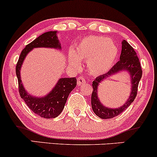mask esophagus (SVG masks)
Masks as SVG:
<instances>
[{
    "label": "esophagus",
    "mask_w": 157,
    "mask_h": 157,
    "mask_svg": "<svg viewBox=\"0 0 157 157\" xmlns=\"http://www.w3.org/2000/svg\"><path fill=\"white\" fill-rule=\"evenodd\" d=\"M84 83H85V80L83 77H79L77 79V84H78V85H81Z\"/></svg>",
    "instance_id": "obj_1"
}]
</instances>
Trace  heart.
Wrapping results in <instances>:
<instances>
[{
    "label": "heart",
    "instance_id": "b5f03b06",
    "mask_svg": "<svg viewBox=\"0 0 157 157\" xmlns=\"http://www.w3.org/2000/svg\"><path fill=\"white\" fill-rule=\"evenodd\" d=\"M118 48L112 40L99 36H89L75 45L69 55V62L78 68L80 61L87 62L90 75L97 76L106 72L115 61Z\"/></svg>",
    "mask_w": 157,
    "mask_h": 157
}]
</instances>
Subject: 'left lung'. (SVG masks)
Masks as SVG:
<instances>
[{
	"instance_id": "8db88e82",
	"label": "left lung",
	"mask_w": 157,
	"mask_h": 157,
	"mask_svg": "<svg viewBox=\"0 0 157 157\" xmlns=\"http://www.w3.org/2000/svg\"><path fill=\"white\" fill-rule=\"evenodd\" d=\"M121 44H122V50H121L119 61L116 63L115 65L113 66L112 69L107 73L97 77L92 84V109L96 115L102 119H109L116 117V116L119 115L121 113L124 112L131 105V103L134 101L136 95H137L138 86H139L140 79L142 75V70H141L139 59L135 50L126 40H123ZM124 71L128 72L131 76V92L129 98L127 100L125 103L121 107L115 109L106 107L103 105L98 97V86L105 79L115 74Z\"/></svg>"
}]
</instances>
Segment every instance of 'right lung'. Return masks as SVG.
Here are the masks:
<instances>
[{
	"mask_svg": "<svg viewBox=\"0 0 157 157\" xmlns=\"http://www.w3.org/2000/svg\"><path fill=\"white\" fill-rule=\"evenodd\" d=\"M57 34L58 31L45 32L27 45L21 52L16 68L21 98L24 99L25 103L32 112L44 118H55L62 112L69 94L76 87V78H59L51 91L40 97L31 95L27 91L21 82L20 72L25 58L33 48H50L61 49V44Z\"/></svg>",
	"mask_w": 157,
	"mask_h": 157,
	"instance_id": "right-lung-1",
	"label": "right lung"
}]
</instances>
